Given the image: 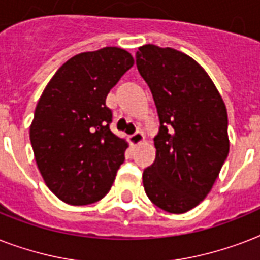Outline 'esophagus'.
Here are the masks:
<instances>
[{
	"mask_svg": "<svg viewBox=\"0 0 260 260\" xmlns=\"http://www.w3.org/2000/svg\"><path fill=\"white\" fill-rule=\"evenodd\" d=\"M131 144L132 146H136L139 143L143 142V139H144V135H143L142 131H136L134 135H131Z\"/></svg>",
	"mask_w": 260,
	"mask_h": 260,
	"instance_id": "obj_1",
	"label": "esophagus"
}]
</instances>
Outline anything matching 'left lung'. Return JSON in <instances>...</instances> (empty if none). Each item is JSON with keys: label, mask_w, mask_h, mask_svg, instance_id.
Segmentation results:
<instances>
[{"label": "left lung", "mask_w": 260, "mask_h": 260, "mask_svg": "<svg viewBox=\"0 0 260 260\" xmlns=\"http://www.w3.org/2000/svg\"><path fill=\"white\" fill-rule=\"evenodd\" d=\"M136 66L160 124L155 160L143 171L144 190L160 209L185 213L208 196L228 156L225 105L205 70L181 51L146 44Z\"/></svg>", "instance_id": "obj_1"}]
</instances>
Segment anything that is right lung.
<instances>
[{"label": "right lung", "mask_w": 260, "mask_h": 260, "mask_svg": "<svg viewBox=\"0 0 260 260\" xmlns=\"http://www.w3.org/2000/svg\"><path fill=\"white\" fill-rule=\"evenodd\" d=\"M134 66L125 50L105 47L69 59L51 78L30 125V144L48 189L70 205L105 197L128 144L110 131L106 95Z\"/></svg>", "instance_id": "right-lung-1"}]
</instances>
